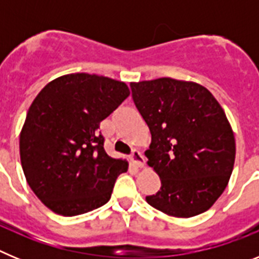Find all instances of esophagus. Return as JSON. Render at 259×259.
I'll use <instances>...</instances> for the list:
<instances>
[{
  "instance_id": "1",
  "label": "esophagus",
  "mask_w": 259,
  "mask_h": 259,
  "mask_svg": "<svg viewBox=\"0 0 259 259\" xmlns=\"http://www.w3.org/2000/svg\"><path fill=\"white\" fill-rule=\"evenodd\" d=\"M131 161H132V163H134L135 166H137V167L145 166V158H144V155L141 154L140 150H137V149L132 150Z\"/></svg>"
}]
</instances>
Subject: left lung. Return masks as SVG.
<instances>
[{
	"instance_id": "obj_1",
	"label": "left lung",
	"mask_w": 259,
	"mask_h": 259,
	"mask_svg": "<svg viewBox=\"0 0 259 259\" xmlns=\"http://www.w3.org/2000/svg\"><path fill=\"white\" fill-rule=\"evenodd\" d=\"M131 91L152 134L148 164L161 179L146 202L176 218L209 210L227 187L236 154L224 110L193 81L159 77L131 83Z\"/></svg>"
}]
</instances>
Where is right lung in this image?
<instances>
[{
    "label": "right lung",
    "instance_id": "right-lung-1",
    "mask_svg": "<svg viewBox=\"0 0 259 259\" xmlns=\"http://www.w3.org/2000/svg\"><path fill=\"white\" fill-rule=\"evenodd\" d=\"M128 96L123 81L84 72L57 77L36 96L20 132V162L48 209L74 217L110 200L128 162L107 155L98 128Z\"/></svg>",
    "mask_w": 259,
    "mask_h": 259
}]
</instances>
